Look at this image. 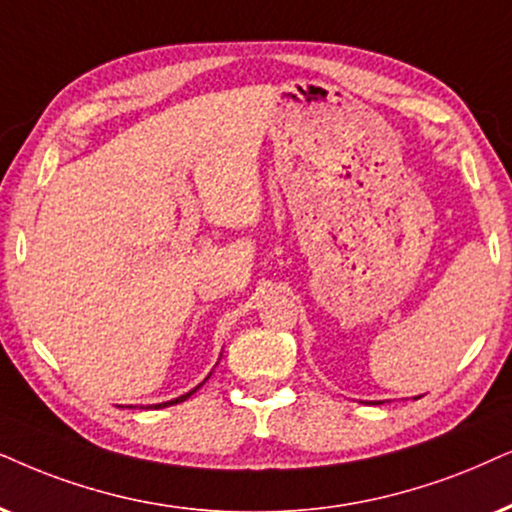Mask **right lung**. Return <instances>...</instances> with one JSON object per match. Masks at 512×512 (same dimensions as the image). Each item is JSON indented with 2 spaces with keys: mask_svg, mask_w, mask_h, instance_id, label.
<instances>
[{
  "mask_svg": "<svg viewBox=\"0 0 512 512\" xmlns=\"http://www.w3.org/2000/svg\"><path fill=\"white\" fill-rule=\"evenodd\" d=\"M208 378H210V375H208ZM208 378H205V380H208ZM205 380H203V383H205ZM203 383H200V385L196 387V390H200V387H203ZM196 390H191V392L181 394V397H177V399L163 401V404H151V406H146V409H165V406H172V404H181V401H186V399H189V397H191V394H193V392H196ZM129 409H132V406H129ZM141 409H144V406H141Z\"/></svg>",
  "mask_w": 512,
  "mask_h": 512,
  "instance_id": "right-lung-1",
  "label": "right lung"
}]
</instances>
